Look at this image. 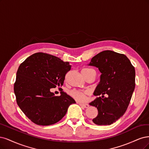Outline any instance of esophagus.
I'll return each mask as SVG.
<instances>
[{
	"label": "esophagus",
	"mask_w": 149,
	"mask_h": 149,
	"mask_svg": "<svg viewBox=\"0 0 149 149\" xmlns=\"http://www.w3.org/2000/svg\"><path fill=\"white\" fill-rule=\"evenodd\" d=\"M79 104L80 105L81 107H84V108H88V107H89V104H82V103H79Z\"/></svg>",
	"instance_id": "1"
}]
</instances>
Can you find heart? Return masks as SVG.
Wrapping results in <instances>:
<instances>
[{"label":"heart","instance_id":"b5f03b06","mask_svg":"<svg viewBox=\"0 0 149 149\" xmlns=\"http://www.w3.org/2000/svg\"><path fill=\"white\" fill-rule=\"evenodd\" d=\"M81 72L83 74L86 75L88 74H93L95 75V71L93 69L90 68H84L81 70ZM69 95L72 97H73L75 100L80 102H84L87 100V96L90 95L89 91H80L72 90L69 92Z\"/></svg>","mask_w":149,"mask_h":149}]
</instances>
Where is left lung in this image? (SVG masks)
Listing matches in <instances>:
<instances>
[{
  "mask_svg": "<svg viewBox=\"0 0 149 149\" xmlns=\"http://www.w3.org/2000/svg\"><path fill=\"white\" fill-rule=\"evenodd\" d=\"M89 65L98 68L102 74L93 95L101 96L90 103L98 114L93 119L97 125H110L125 113L135 88V69L127 56L113 51L100 52ZM107 94V97L104 95Z\"/></svg>",
  "mask_w": 149,
  "mask_h": 149,
  "instance_id": "1",
  "label": "left lung"
}]
</instances>
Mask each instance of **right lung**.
I'll list each match as a JSON object with an SVG mask.
<instances>
[{"label":"right lung","mask_w":149,"mask_h":149,"mask_svg":"<svg viewBox=\"0 0 149 149\" xmlns=\"http://www.w3.org/2000/svg\"><path fill=\"white\" fill-rule=\"evenodd\" d=\"M71 69L51 54L37 52L24 61L17 72L14 84L17 104L31 121L40 126L54 124L63 118L75 100L66 93L55 96L51 88L62 87Z\"/></svg>","instance_id":"obj_1"}]
</instances>
